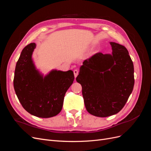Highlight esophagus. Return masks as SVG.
Returning a JSON list of instances; mask_svg holds the SVG:
<instances>
[{"label": "esophagus", "mask_w": 151, "mask_h": 151, "mask_svg": "<svg viewBox=\"0 0 151 151\" xmlns=\"http://www.w3.org/2000/svg\"><path fill=\"white\" fill-rule=\"evenodd\" d=\"M74 77H76L77 76V75H78V74H79V70H77V69L74 70Z\"/></svg>", "instance_id": "esophagus-1"}]
</instances>
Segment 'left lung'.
I'll return each mask as SVG.
<instances>
[{
    "label": "left lung",
    "instance_id": "left-lung-1",
    "mask_svg": "<svg viewBox=\"0 0 151 151\" xmlns=\"http://www.w3.org/2000/svg\"><path fill=\"white\" fill-rule=\"evenodd\" d=\"M111 54L96 53L80 67L77 83L82 86L86 108L90 114L106 117L125 106L134 89V64L127 48L110 42Z\"/></svg>",
    "mask_w": 151,
    "mask_h": 151
}]
</instances>
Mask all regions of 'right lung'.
Returning <instances> with one entry per match:
<instances>
[{"mask_svg":"<svg viewBox=\"0 0 151 151\" xmlns=\"http://www.w3.org/2000/svg\"><path fill=\"white\" fill-rule=\"evenodd\" d=\"M35 48L36 44L31 43L22 50L16 65L14 88L22 107L31 115L53 117L62 110L65 94L74 80V72L52 70L44 76L32 59Z\"/></svg>","mask_w":151,"mask_h":151,"instance_id":"right-lung-1","label":"right lung"}]
</instances>
